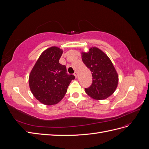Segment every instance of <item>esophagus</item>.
<instances>
[{"mask_svg":"<svg viewBox=\"0 0 149 149\" xmlns=\"http://www.w3.org/2000/svg\"><path fill=\"white\" fill-rule=\"evenodd\" d=\"M74 76L76 78H78V73H77V72H74Z\"/></svg>","mask_w":149,"mask_h":149,"instance_id":"esophagus-1","label":"esophagus"}]
</instances>
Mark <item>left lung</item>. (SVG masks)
I'll return each instance as SVG.
<instances>
[{"label":"left lung","instance_id":"1","mask_svg":"<svg viewBox=\"0 0 149 149\" xmlns=\"http://www.w3.org/2000/svg\"><path fill=\"white\" fill-rule=\"evenodd\" d=\"M81 58L93 76V83L85 89L86 93L96 100L109 97L116 91L119 82L118 74L110 58L97 47L82 52Z\"/></svg>","mask_w":149,"mask_h":149}]
</instances>
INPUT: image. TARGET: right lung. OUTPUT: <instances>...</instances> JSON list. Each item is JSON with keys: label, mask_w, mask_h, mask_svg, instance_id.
<instances>
[{"label": "right lung", "mask_w": 149, "mask_h": 149, "mask_svg": "<svg viewBox=\"0 0 149 149\" xmlns=\"http://www.w3.org/2000/svg\"><path fill=\"white\" fill-rule=\"evenodd\" d=\"M63 49L52 47L40 55L29 75L31 92L40 102L53 105L59 102L67 91L73 74H68L66 68L59 63Z\"/></svg>", "instance_id": "add662e5"}]
</instances>
